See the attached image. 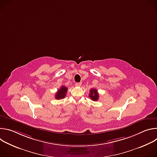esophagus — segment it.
<instances>
[{
	"instance_id": "obj_1",
	"label": "esophagus",
	"mask_w": 157,
	"mask_h": 157,
	"mask_svg": "<svg viewBox=\"0 0 157 157\" xmlns=\"http://www.w3.org/2000/svg\"><path fill=\"white\" fill-rule=\"evenodd\" d=\"M81 85V82H77L75 84V86H80Z\"/></svg>"
}]
</instances>
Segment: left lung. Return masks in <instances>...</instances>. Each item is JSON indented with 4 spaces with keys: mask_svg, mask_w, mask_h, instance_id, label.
Masks as SVG:
<instances>
[{
    "mask_svg": "<svg viewBox=\"0 0 157 157\" xmlns=\"http://www.w3.org/2000/svg\"><path fill=\"white\" fill-rule=\"evenodd\" d=\"M89 96L94 101H98L99 99V94L98 93V91L95 89H91L90 90V93H89Z\"/></svg>",
    "mask_w": 157,
    "mask_h": 157,
    "instance_id": "1",
    "label": "left lung"
}]
</instances>
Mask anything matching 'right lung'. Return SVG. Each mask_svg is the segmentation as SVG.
I'll use <instances>...</instances> for the list:
<instances>
[{
    "mask_svg": "<svg viewBox=\"0 0 157 157\" xmlns=\"http://www.w3.org/2000/svg\"><path fill=\"white\" fill-rule=\"evenodd\" d=\"M67 91H68V89L65 86H61L59 89H58L57 93L55 94V98L56 99H61L63 98H64L66 97V94L67 93Z\"/></svg>",
    "mask_w": 157,
    "mask_h": 157,
    "instance_id": "obj_1",
    "label": "right lung"
}]
</instances>
